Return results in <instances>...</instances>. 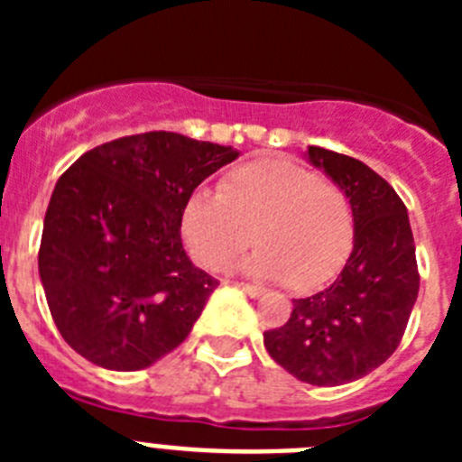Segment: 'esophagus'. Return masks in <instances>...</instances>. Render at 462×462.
Listing matches in <instances>:
<instances>
[{
    "label": "esophagus",
    "mask_w": 462,
    "mask_h": 462,
    "mask_svg": "<svg viewBox=\"0 0 462 462\" xmlns=\"http://www.w3.org/2000/svg\"><path fill=\"white\" fill-rule=\"evenodd\" d=\"M234 287L243 289L245 293H250V296H261V293H266V289L259 287V284H247V282H234Z\"/></svg>",
    "instance_id": "esophagus-1"
}]
</instances>
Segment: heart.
<instances>
[{
  "mask_svg": "<svg viewBox=\"0 0 462 462\" xmlns=\"http://www.w3.org/2000/svg\"><path fill=\"white\" fill-rule=\"evenodd\" d=\"M257 236H254V231ZM182 238L201 266L224 271L252 243L245 271L312 289L333 277L354 247V210L337 182L280 157L228 171L217 189L201 187L182 210Z\"/></svg>",
  "mask_w": 462,
  "mask_h": 462,
  "instance_id": "b5f03b06",
  "label": "heart"
}]
</instances>
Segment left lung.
Segmentation results:
<instances>
[{
    "mask_svg": "<svg viewBox=\"0 0 462 462\" xmlns=\"http://www.w3.org/2000/svg\"><path fill=\"white\" fill-rule=\"evenodd\" d=\"M310 162L346 191L354 250L333 284L293 300L284 326L263 333L273 361L314 386L365 377L398 349L419 293L407 208L370 166L310 145Z\"/></svg>",
    "mask_w": 462,
    "mask_h": 462,
    "instance_id": "left-lung-1",
    "label": "left lung"
}]
</instances>
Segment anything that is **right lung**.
<instances>
[{
  "label": "right lung",
  "instance_id": "obj_1",
  "mask_svg": "<svg viewBox=\"0 0 462 462\" xmlns=\"http://www.w3.org/2000/svg\"><path fill=\"white\" fill-rule=\"evenodd\" d=\"M234 148L173 132L88 150L57 180L39 273L57 330L94 365L132 373L180 346L219 282L196 268L182 210Z\"/></svg>",
  "mask_w": 462,
  "mask_h": 462
}]
</instances>
